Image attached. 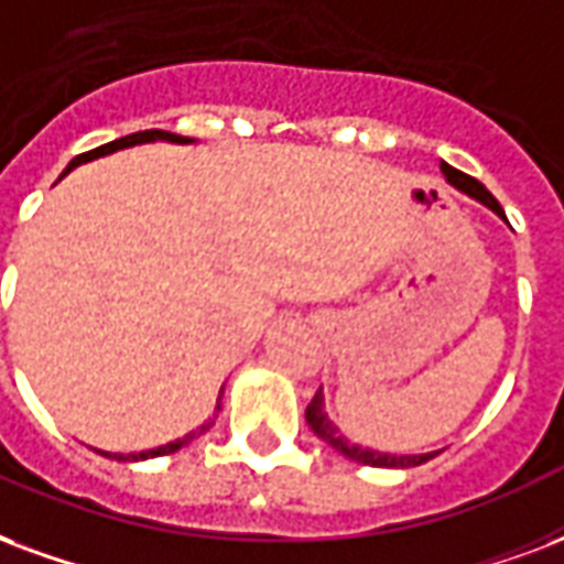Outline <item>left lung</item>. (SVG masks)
<instances>
[{
    "label": "left lung",
    "instance_id": "obj_1",
    "mask_svg": "<svg viewBox=\"0 0 564 564\" xmlns=\"http://www.w3.org/2000/svg\"><path fill=\"white\" fill-rule=\"evenodd\" d=\"M442 173H445V178L452 182L457 191H463V194H469L473 199H478V203H484L487 208H494L499 218H505L502 206L496 203V197L487 191V187L481 185V182H475L473 176H466V173H460V170H454V166L442 164ZM304 419H307V424H311V431L319 436L323 442H328L335 452H340L344 457H349V460L356 463H365V466H382V469H410V466H421V463H427L436 452L431 454H386V452H373V448H361V445H352V442L346 440L344 433L337 431L335 424H332V419H328V412H325V400H323V391H316L314 400L307 403V410H304Z\"/></svg>",
    "mask_w": 564,
    "mask_h": 564
}]
</instances>
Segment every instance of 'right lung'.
Masks as SVG:
<instances>
[{"mask_svg":"<svg viewBox=\"0 0 564 564\" xmlns=\"http://www.w3.org/2000/svg\"><path fill=\"white\" fill-rule=\"evenodd\" d=\"M154 140H166V143H194L191 137H178V133H170V131H137V133H128V137H119V140H112V143H104L98 145V149H91V152H83L77 154L74 161H70L68 166H65V173H70L74 166L86 164V161H95V158H104V154H112L119 152V149H131V145H140V143H154ZM62 173V176H65ZM220 412V400L218 406H215V412H212V419L206 421V424H199L197 431L185 433L182 440L176 442H166V445H161V448H149V452H140V454H110V452H101L104 457H112V460H149V457H164V454H173L178 452V448H185L187 442H194L197 436H203V433L215 424V419H218Z\"/></svg>","mask_w":564,"mask_h":564,"instance_id":"right-lung-1","label":"right lung"}]
</instances>
